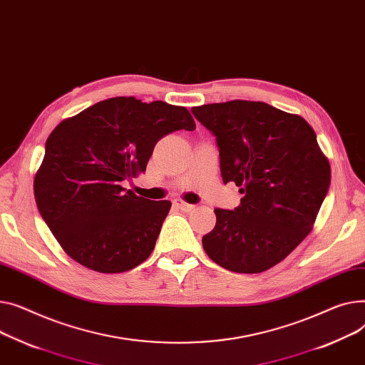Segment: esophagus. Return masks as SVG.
<instances>
[{
    "label": "esophagus",
    "instance_id": "1",
    "mask_svg": "<svg viewBox=\"0 0 365 365\" xmlns=\"http://www.w3.org/2000/svg\"><path fill=\"white\" fill-rule=\"evenodd\" d=\"M173 204H175L178 208H180L182 211H190V210L195 208V205H193V204H187V202H185V201H183V200H180V198L175 200V201H173Z\"/></svg>",
    "mask_w": 365,
    "mask_h": 365
}]
</instances>
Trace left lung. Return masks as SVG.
I'll return each instance as SVG.
<instances>
[{
	"label": "left lung",
	"instance_id": "1",
	"mask_svg": "<svg viewBox=\"0 0 365 365\" xmlns=\"http://www.w3.org/2000/svg\"><path fill=\"white\" fill-rule=\"evenodd\" d=\"M212 132L223 182L244 195L235 210L215 208L202 237L207 255L235 273L272 269L312 230L330 186V164L314 129L298 114L261 101L192 107Z\"/></svg>",
	"mask_w": 365,
	"mask_h": 365
}]
</instances>
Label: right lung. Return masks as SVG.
Returning a JSON list of instances; mask_svg holds the SVG:
<instances>
[{
  "mask_svg": "<svg viewBox=\"0 0 365 365\" xmlns=\"http://www.w3.org/2000/svg\"><path fill=\"white\" fill-rule=\"evenodd\" d=\"M180 129H195L187 108L115 96L51 132L34 192L42 218L70 258L113 274L151 255L172 202L138 197L123 182L143 173L155 143Z\"/></svg>",
  "mask_w": 365,
  "mask_h": 365,
  "instance_id": "1",
  "label": "right lung"
}]
</instances>
